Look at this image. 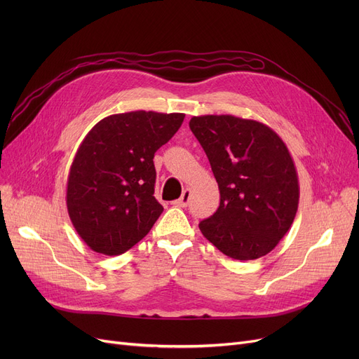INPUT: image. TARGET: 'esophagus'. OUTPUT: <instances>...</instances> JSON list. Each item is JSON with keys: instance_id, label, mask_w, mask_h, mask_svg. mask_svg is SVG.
I'll list each match as a JSON object with an SVG mask.
<instances>
[{"instance_id": "1", "label": "esophagus", "mask_w": 359, "mask_h": 359, "mask_svg": "<svg viewBox=\"0 0 359 359\" xmlns=\"http://www.w3.org/2000/svg\"><path fill=\"white\" fill-rule=\"evenodd\" d=\"M189 199H191V189H184L182 196L173 202V205L176 206H182V208H184V206H187V203H189Z\"/></svg>"}]
</instances>
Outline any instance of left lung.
Masks as SVG:
<instances>
[{
    "instance_id": "obj_1",
    "label": "left lung",
    "mask_w": 359,
    "mask_h": 359,
    "mask_svg": "<svg viewBox=\"0 0 359 359\" xmlns=\"http://www.w3.org/2000/svg\"><path fill=\"white\" fill-rule=\"evenodd\" d=\"M189 126L221 196L217 212L199 222L202 234L231 259L268 255L298 210V176L285 142L265 123L233 115L194 116Z\"/></svg>"
}]
</instances>
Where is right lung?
I'll list each match as a JSON object with an SVG mask.
<instances>
[{
	"label": "right lung",
	"mask_w": 359,
	"mask_h": 359,
	"mask_svg": "<svg viewBox=\"0 0 359 359\" xmlns=\"http://www.w3.org/2000/svg\"><path fill=\"white\" fill-rule=\"evenodd\" d=\"M183 119V113H118L86 135L69 168L67 208L91 250L122 255L153 229L163 212L153 158Z\"/></svg>",
	"instance_id": "1"
}]
</instances>
